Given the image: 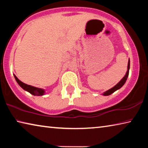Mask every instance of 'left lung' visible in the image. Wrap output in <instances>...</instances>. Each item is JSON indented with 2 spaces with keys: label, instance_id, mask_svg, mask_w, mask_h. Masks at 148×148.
<instances>
[{
  "label": "left lung",
  "instance_id": "8db88e82",
  "mask_svg": "<svg viewBox=\"0 0 148 148\" xmlns=\"http://www.w3.org/2000/svg\"><path fill=\"white\" fill-rule=\"evenodd\" d=\"M129 69H130V60L129 59L128 66H127V71L126 72V74H125V76L123 77V78L121 79V81H120L118 84H117L114 87H113L112 88L110 89L109 90H108V91L103 92V93H102V95H104V96H108V95L112 94L114 92H115L116 91H117V90H118L119 89L121 88V87L125 84V82H126L127 77H128V76H129Z\"/></svg>",
  "mask_w": 148,
  "mask_h": 148
}]
</instances>
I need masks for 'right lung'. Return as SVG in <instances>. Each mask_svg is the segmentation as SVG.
<instances>
[{"instance_id": "1", "label": "right lung", "mask_w": 148, "mask_h": 148, "mask_svg": "<svg viewBox=\"0 0 148 148\" xmlns=\"http://www.w3.org/2000/svg\"><path fill=\"white\" fill-rule=\"evenodd\" d=\"M14 76L15 79L16 80V82H17V84H18L19 85V86L21 87V88H23L24 90L28 91L31 94L34 95V96H42V95H44L45 93L44 89H41V88H38V87H33L32 86H29V85L25 84V83H23V82L20 81V80L16 77V75L14 74Z\"/></svg>"}]
</instances>
